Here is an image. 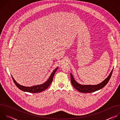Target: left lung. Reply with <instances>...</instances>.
<instances>
[{"label": "left lung", "mask_w": 120, "mask_h": 120, "mask_svg": "<svg viewBox=\"0 0 120 120\" xmlns=\"http://www.w3.org/2000/svg\"><path fill=\"white\" fill-rule=\"evenodd\" d=\"M113 70L111 72L109 75L106 78L103 82L101 83L97 84V85H81L77 82L74 79V77L71 74V82L73 85L74 87L78 90L79 92L81 93H92L97 90H99L101 88L105 87L107 84L108 82H109Z\"/></svg>", "instance_id": "left-lung-1"}]
</instances>
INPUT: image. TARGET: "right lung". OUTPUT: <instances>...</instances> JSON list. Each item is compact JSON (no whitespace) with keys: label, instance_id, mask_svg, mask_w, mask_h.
Masks as SVG:
<instances>
[{"label":"right lung","instance_id":"right-lung-1","mask_svg":"<svg viewBox=\"0 0 120 120\" xmlns=\"http://www.w3.org/2000/svg\"><path fill=\"white\" fill-rule=\"evenodd\" d=\"M58 67H57L56 69L54 70V71L53 72V73L51 74L50 76L49 77V79L48 80L45 82L44 83L40 85H36V86H33L31 87H26L22 86V85H20L18 83H17L14 80V78L12 76L13 80L14 82L15 83L16 86L18 87L20 90L25 91V92H27L29 93H40L41 92L46 89H47L49 86V85L51 84V83H52L53 80V77L54 76L55 74L56 73L57 69Z\"/></svg>","mask_w":120,"mask_h":120}]
</instances>
